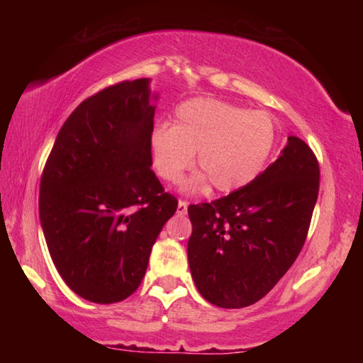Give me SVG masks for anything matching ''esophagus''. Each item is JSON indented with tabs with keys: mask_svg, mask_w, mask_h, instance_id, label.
Here are the masks:
<instances>
[{
	"mask_svg": "<svg viewBox=\"0 0 363 363\" xmlns=\"http://www.w3.org/2000/svg\"><path fill=\"white\" fill-rule=\"evenodd\" d=\"M177 214H179V216L187 214V201H184V200L177 201Z\"/></svg>",
	"mask_w": 363,
	"mask_h": 363,
	"instance_id": "esophagus-1",
	"label": "esophagus"
}]
</instances>
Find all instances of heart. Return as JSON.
I'll use <instances>...</instances> for the list:
<instances>
[{
  "label": "heart",
  "instance_id": "1",
  "mask_svg": "<svg viewBox=\"0 0 363 363\" xmlns=\"http://www.w3.org/2000/svg\"><path fill=\"white\" fill-rule=\"evenodd\" d=\"M275 140L274 120L267 113L199 97L176 108L173 126H157L149 145L153 168L163 181H179L196 152L201 173L187 187L199 190L210 182L216 192L232 194L262 173Z\"/></svg>",
  "mask_w": 363,
  "mask_h": 363
}]
</instances>
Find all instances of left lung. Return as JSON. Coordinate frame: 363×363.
<instances>
[{"label":"left lung","mask_w":363,"mask_h":363,"mask_svg":"<svg viewBox=\"0 0 363 363\" xmlns=\"http://www.w3.org/2000/svg\"><path fill=\"white\" fill-rule=\"evenodd\" d=\"M318 184L314 152L290 136L280 157L247 187L189 206V266L208 303L247 307L277 285L306 242Z\"/></svg>","instance_id":"obj_1"}]
</instances>
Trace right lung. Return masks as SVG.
I'll use <instances>...</instances> for the list:
<instances>
[{
	"instance_id": "add662e5",
	"label": "right lung",
	"mask_w": 363,
	"mask_h": 363,
	"mask_svg": "<svg viewBox=\"0 0 363 363\" xmlns=\"http://www.w3.org/2000/svg\"><path fill=\"white\" fill-rule=\"evenodd\" d=\"M149 83H116L79 104L43 169L40 220L49 255L70 290L91 303H118L138 290L177 208L150 169Z\"/></svg>"
}]
</instances>
